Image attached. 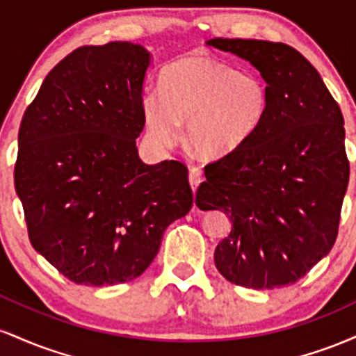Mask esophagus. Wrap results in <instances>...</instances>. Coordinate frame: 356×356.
Wrapping results in <instances>:
<instances>
[{
	"instance_id": "34e87169",
	"label": "esophagus",
	"mask_w": 356,
	"mask_h": 356,
	"mask_svg": "<svg viewBox=\"0 0 356 356\" xmlns=\"http://www.w3.org/2000/svg\"><path fill=\"white\" fill-rule=\"evenodd\" d=\"M201 181H202L201 170L195 169V167H192V169L189 170V184H191L192 191L197 189V186H199V184H201Z\"/></svg>"
}]
</instances>
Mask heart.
<instances>
[{
    "instance_id": "heart-1",
    "label": "heart",
    "mask_w": 356,
    "mask_h": 356,
    "mask_svg": "<svg viewBox=\"0 0 356 356\" xmlns=\"http://www.w3.org/2000/svg\"><path fill=\"white\" fill-rule=\"evenodd\" d=\"M162 93L142 97L145 129L155 144L177 138L179 124L187 152L202 161L236 154L259 130L269 105L266 81L211 55L175 60L161 73Z\"/></svg>"
}]
</instances>
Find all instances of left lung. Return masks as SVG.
<instances>
[{
  "label": "left lung",
  "instance_id": "8db88e82",
  "mask_svg": "<svg viewBox=\"0 0 356 356\" xmlns=\"http://www.w3.org/2000/svg\"><path fill=\"white\" fill-rule=\"evenodd\" d=\"M249 61L269 88L259 130L231 157L206 165L195 204L219 209L231 231L214 251L231 283H296L333 248L350 179L343 115L320 73L284 43L212 38Z\"/></svg>",
  "mask_w": 356,
  "mask_h": 356
}]
</instances>
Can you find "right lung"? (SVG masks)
<instances>
[{"mask_svg": "<svg viewBox=\"0 0 356 356\" xmlns=\"http://www.w3.org/2000/svg\"><path fill=\"white\" fill-rule=\"evenodd\" d=\"M150 61L130 42L76 48L19 125L15 189L31 246L76 284L136 280L192 206L186 165L138 157Z\"/></svg>", "mask_w": 356, "mask_h": 356, "instance_id": "right-lung-1", "label": "right lung"}]
</instances>
